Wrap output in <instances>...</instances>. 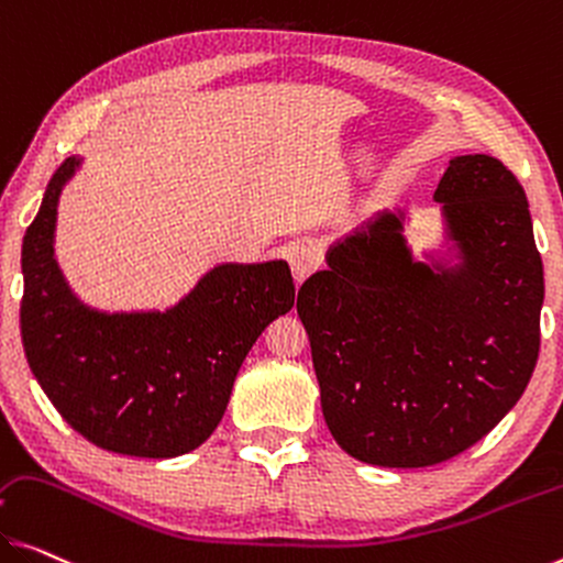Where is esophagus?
<instances>
[{"mask_svg": "<svg viewBox=\"0 0 563 563\" xmlns=\"http://www.w3.org/2000/svg\"><path fill=\"white\" fill-rule=\"evenodd\" d=\"M284 256H287V262L291 264V272H294V279H297V284L305 282L307 276L311 272H317L319 264H322V254H319V246L309 239L291 241V244L284 249Z\"/></svg>", "mask_w": 563, "mask_h": 563, "instance_id": "esophagus-1", "label": "esophagus"}]
</instances>
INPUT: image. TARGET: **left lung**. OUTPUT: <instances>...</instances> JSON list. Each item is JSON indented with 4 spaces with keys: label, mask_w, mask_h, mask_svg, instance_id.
Masks as SVG:
<instances>
[{
    "label": "left lung",
    "mask_w": 563,
    "mask_h": 563,
    "mask_svg": "<svg viewBox=\"0 0 563 563\" xmlns=\"http://www.w3.org/2000/svg\"><path fill=\"white\" fill-rule=\"evenodd\" d=\"M461 269L415 262L400 216L379 213L301 284L327 428L344 453L426 468L486 438L514 408L541 347L543 266L529 198L493 155L453 158L440 178Z\"/></svg>",
    "instance_id": "left-lung-1"
}]
</instances>
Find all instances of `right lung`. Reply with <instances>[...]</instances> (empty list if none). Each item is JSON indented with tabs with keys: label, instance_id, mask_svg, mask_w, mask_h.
<instances>
[{
	"label": "right lung",
	"instance_id": "right-lung-1",
	"mask_svg": "<svg viewBox=\"0 0 563 563\" xmlns=\"http://www.w3.org/2000/svg\"><path fill=\"white\" fill-rule=\"evenodd\" d=\"M63 161L22 241V344L67 426L102 451L176 457L196 451L227 410L256 336L294 307L287 262L223 264L168 311L102 314L73 297L52 254Z\"/></svg>",
	"mask_w": 563,
	"mask_h": 563
}]
</instances>
